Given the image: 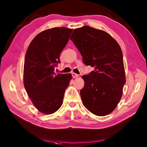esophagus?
<instances>
[{"instance_id":"34e87169","label":"esophagus","mask_w":147,"mask_h":147,"mask_svg":"<svg viewBox=\"0 0 147 147\" xmlns=\"http://www.w3.org/2000/svg\"><path fill=\"white\" fill-rule=\"evenodd\" d=\"M72 76H73V77L74 78H78V77L79 76L78 74H77L76 73H72Z\"/></svg>"}]
</instances>
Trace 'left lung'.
<instances>
[{
	"mask_svg": "<svg viewBox=\"0 0 147 147\" xmlns=\"http://www.w3.org/2000/svg\"><path fill=\"white\" fill-rule=\"evenodd\" d=\"M70 40L81 53L84 64L94 68L82 76L83 104L96 115L109 114L119 102L126 83L119 45L107 32L89 26L74 29Z\"/></svg>",
	"mask_w": 147,
	"mask_h": 147,
	"instance_id": "left-lung-1",
	"label": "left lung"
}]
</instances>
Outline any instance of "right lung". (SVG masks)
<instances>
[{
    "instance_id": "1",
    "label": "right lung",
    "mask_w": 147,
    "mask_h": 147,
    "mask_svg": "<svg viewBox=\"0 0 147 147\" xmlns=\"http://www.w3.org/2000/svg\"><path fill=\"white\" fill-rule=\"evenodd\" d=\"M73 29L54 28L38 33L30 43L24 58L23 83L35 107L45 114L61 107L71 74H56L60 54Z\"/></svg>"
}]
</instances>
